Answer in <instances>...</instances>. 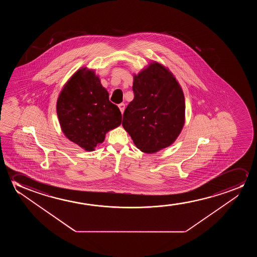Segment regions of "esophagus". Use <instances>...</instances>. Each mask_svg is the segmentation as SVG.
Wrapping results in <instances>:
<instances>
[{"mask_svg": "<svg viewBox=\"0 0 257 257\" xmlns=\"http://www.w3.org/2000/svg\"><path fill=\"white\" fill-rule=\"evenodd\" d=\"M118 108H119L120 111H121V113L123 114V111H124V108H125V105H124V103H120V104H118Z\"/></svg>", "mask_w": 257, "mask_h": 257, "instance_id": "34e87169", "label": "esophagus"}]
</instances>
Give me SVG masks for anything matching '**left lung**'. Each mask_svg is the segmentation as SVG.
<instances>
[{
  "mask_svg": "<svg viewBox=\"0 0 257 257\" xmlns=\"http://www.w3.org/2000/svg\"><path fill=\"white\" fill-rule=\"evenodd\" d=\"M133 90L122 125L135 146L153 154L172 145L185 121V99L174 74L154 61L134 74Z\"/></svg>",
  "mask_w": 257,
  "mask_h": 257,
  "instance_id": "obj_1",
  "label": "left lung"
}]
</instances>
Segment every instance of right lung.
<instances>
[{
  "label": "right lung",
  "mask_w": 257,
  "mask_h": 257,
  "mask_svg": "<svg viewBox=\"0 0 257 257\" xmlns=\"http://www.w3.org/2000/svg\"><path fill=\"white\" fill-rule=\"evenodd\" d=\"M56 109L65 136L88 152L94 151L122 121L118 107L109 101L95 71L87 67L76 71L64 85Z\"/></svg>",
  "instance_id": "right-lung-1"
}]
</instances>
